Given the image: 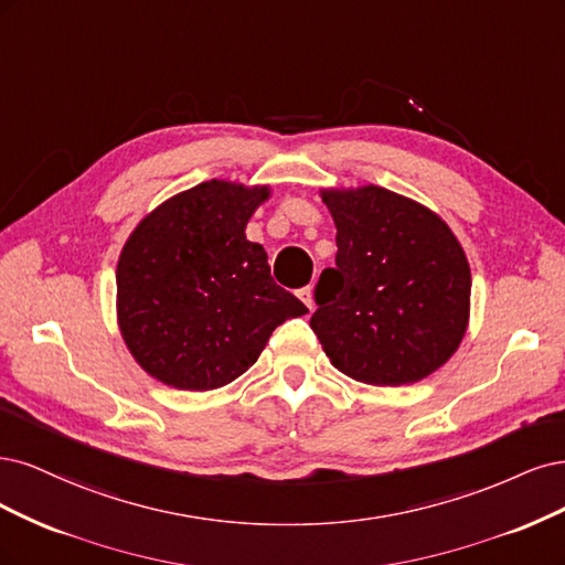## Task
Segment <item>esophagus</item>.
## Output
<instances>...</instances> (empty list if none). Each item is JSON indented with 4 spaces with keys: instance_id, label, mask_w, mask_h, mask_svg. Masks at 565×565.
<instances>
[{
    "instance_id": "1",
    "label": "esophagus",
    "mask_w": 565,
    "mask_h": 565,
    "mask_svg": "<svg viewBox=\"0 0 565 565\" xmlns=\"http://www.w3.org/2000/svg\"><path fill=\"white\" fill-rule=\"evenodd\" d=\"M298 298L305 302V307L309 309V312H312V309H315V294H312V286H305V288H300V290H298Z\"/></svg>"
}]
</instances>
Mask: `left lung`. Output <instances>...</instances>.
Instances as JSON below:
<instances>
[{
	"label": "left lung",
	"mask_w": 565,
	"mask_h": 565,
	"mask_svg": "<svg viewBox=\"0 0 565 565\" xmlns=\"http://www.w3.org/2000/svg\"><path fill=\"white\" fill-rule=\"evenodd\" d=\"M335 221V267L315 288L309 326L333 366L366 385L398 387L460 348L471 275L439 215L385 188L323 190Z\"/></svg>",
	"instance_id": "1"
}]
</instances>
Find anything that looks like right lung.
I'll return each mask as SVG.
<instances>
[{
    "mask_svg": "<svg viewBox=\"0 0 565 565\" xmlns=\"http://www.w3.org/2000/svg\"><path fill=\"white\" fill-rule=\"evenodd\" d=\"M267 196V188L209 180L157 206L124 244L119 329L163 385H227L258 361L279 323L307 312L271 279L265 248L244 234Z\"/></svg>",
    "mask_w": 565,
    "mask_h": 565,
    "instance_id": "add662e5",
    "label": "right lung"
}]
</instances>
